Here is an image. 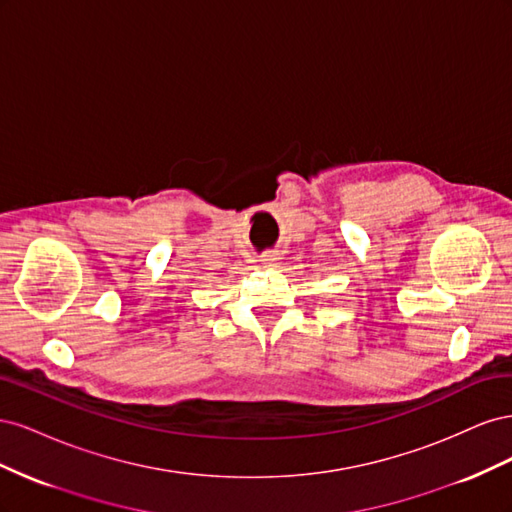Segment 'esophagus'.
I'll use <instances>...</instances> for the list:
<instances>
[{"mask_svg": "<svg viewBox=\"0 0 512 512\" xmlns=\"http://www.w3.org/2000/svg\"><path fill=\"white\" fill-rule=\"evenodd\" d=\"M277 262H280V254H277V252H265L260 256V265L265 269L277 267Z\"/></svg>", "mask_w": 512, "mask_h": 512, "instance_id": "esophagus-1", "label": "esophagus"}]
</instances>
